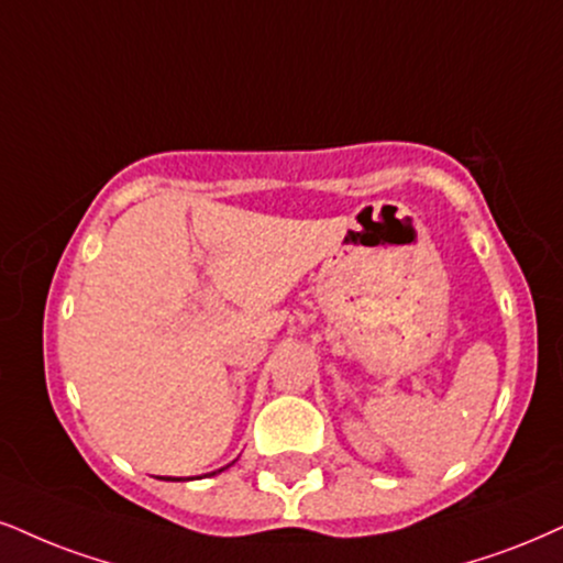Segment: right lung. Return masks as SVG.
I'll use <instances>...</instances> for the list:
<instances>
[{
	"mask_svg": "<svg viewBox=\"0 0 563 563\" xmlns=\"http://www.w3.org/2000/svg\"><path fill=\"white\" fill-rule=\"evenodd\" d=\"M219 473H221V470H219Z\"/></svg>",
	"mask_w": 563,
	"mask_h": 563,
	"instance_id": "add662e5",
	"label": "right lung"
}]
</instances>
